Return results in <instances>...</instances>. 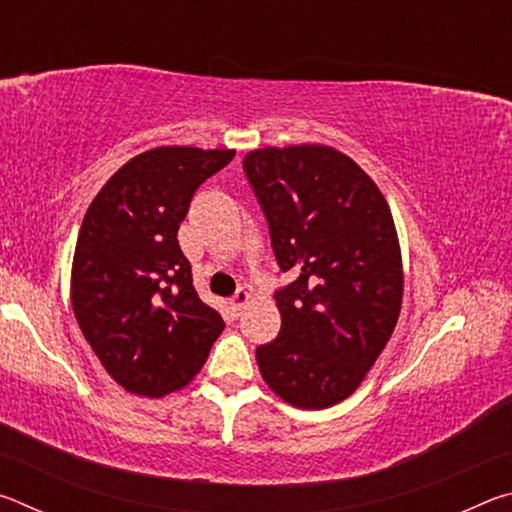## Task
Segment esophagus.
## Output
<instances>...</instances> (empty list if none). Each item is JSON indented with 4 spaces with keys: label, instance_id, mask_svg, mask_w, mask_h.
<instances>
[{
    "label": "esophagus",
    "instance_id": "esophagus-1",
    "mask_svg": "<svg viewBox=\"0 0 512 512\" xmlns=\"http://www.w3.org/2000/svg\"><path fill=\"white\" fill-rule=\"evenodd\" d=\"M248 302H250V293L246 289H239L235 296L230 298V307H232V311H235V314H241V309H244Z\"/></svg>",
    "mask_w": 512,
    "mask_h": 512
}]
</instances>
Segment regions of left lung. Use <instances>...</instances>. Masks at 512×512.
Returning a JSON list of instances; mask_svg holds the SVG:
<instances>
[{"label": "left lung", "instance_id": "1", "mask_svg": "<svg viewBox=\"0 0 512 512\" xmlns=\"http://www.w3.org/2000/svg\"><path fill=\"white\" fill-rule=\"evenodd\" d=\"M296 280L277 291V339L257 348L271 391L296 409H329L357 391L397 325L404 266L384 194L350 155L327 144L264 146L244 158Z\"/></svg>", "mask_w": 512, "mask_h": 512}]
</instances>
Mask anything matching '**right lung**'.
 I'll use <instances>...</instances> for the list:
<instances>
[{"instance_id":"obj_1","label":"right lung","mask_w":512,"mask_h":512,"mask_svg":"<svg viewBox=\"0 0 512 512\" xmlns=\"http://www.w3.org/2000/svg\"><path fill=\"white\" fill-rule=\"evenodd\" d=\"M235 149L158 146L112 173L83 216L74 248V316L108 375L126 393L185 388L225 323L198 298L178 228L207 178Z\"/></svg>"}]
</instances>
